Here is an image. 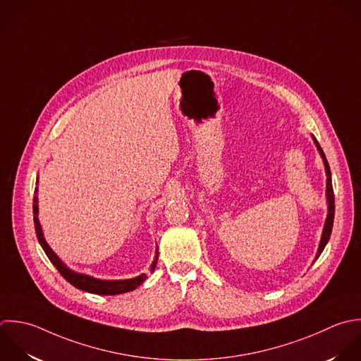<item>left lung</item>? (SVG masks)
<instances>
[{
    "label": "left lung",
    "instance_id": "8db88e82",
    "mask_svg": "<svg viewBox=\"0 0 361 361\" xmlns=\"http://www.w3.org/2000/svg\"><path fill=\"white\" fill-rule=\"evenodd\" d=\"M314 142L321 153V157L325 163V170H326V198H328V216H326V222H325V228H324V232H322V238H321V243H319V249H318V253H317V257L318 259L321 256V253L324 252L326 243L329 242V238H331V233H332V228H334V219H335V195H334V187H332V174H331V167H329V163L325 157V153L324 150L321 149L319 143L317 142V139L314 137Z\"/></svg>",
    "mask_w": 361,
    "mask_h": 361
}]
</instances>
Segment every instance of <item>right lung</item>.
Here are the masks:
<instances>
[{
	"label": "right lung",
	"instance_id": "1",
	"mask_svg": "<svg viewBox=\"0 0 361 361\" xmlns=\"http://www.w3.org/2000/svg\"><path fill=\"white\" fill-rule=\"evenodd\" d=\"M37 192V188H35V194ZM33 222H35V232L37 236V240L42 246V249L44 250L46 256L49 257V260L51 262V264L57 269V271L63 276V279L66 281H68L73 287L91 293V294H98V295H116V294H123V293H129L133 291L136 287H139L145 280H146V274H140L135 279H129V280H98L85 274H80L75 273L73 270H70L68 267H66V264L56 256V253L49 247V245L46 243L44 238H43V232H42V226L39 224L37 219V197L35 195L33 198ZM159 249L156 250V257L150 266V271L154 270L156 263H157V256Z\"/></svg>",
	"mask_w": 361,
	"mask_h": 361
}]
</instances>
